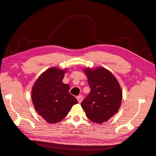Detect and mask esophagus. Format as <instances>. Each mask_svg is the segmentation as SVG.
<instances>
[{
    "label": "esophagus",
    "instance_id": "esophagus-1",
    "mask_svg": "<svg viewBox=\"0 0 156 156\" xmlns=\"http://www.w3.org/2000/svg\"><path fill=\"white\" fill-rule=\"evenodd\" d=\"M76 98H77V100H78V103H80L82 102V98H83L82 95H78V96H77Z\"/></svg>",
    "mask_w": 156,
    "mask_h": 156
}]
</instances>
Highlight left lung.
<instances>
[{"label": "left lung", "instance_id": "left-lung-1", "mask_svg": "<svg viewBox=\"0 0 156 156\" xmlns=\"http://www.w3.org/2000/svg\"><path fill=\"white\" fill-rule=\"evenodd\" d=\"M90 92L82 103L87 117L101 124L116 114L121 107L122 92L115 76L103 67L83 69Z\"/></svg>", "mask_w": 156, "mask_h": 156}]
</instances>
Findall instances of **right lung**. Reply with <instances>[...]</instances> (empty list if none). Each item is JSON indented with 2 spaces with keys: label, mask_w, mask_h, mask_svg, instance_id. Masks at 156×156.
<instances>
[{
  "label": "right lung",
  "mask_w": 156,
  "mask_h": 156,
  "mask_svg": "<svg viewBox=\"0 0 156 156\" xmlns=\"http://www.w3.org/2000/svg\"><path fill=\"white\" fill-rule=\"evenodd\" d=\"M66 69L52 67L39 76L31 90V100L37 113L49 123L65 118L77 99L69 93L70 86L62 82Z\"/></svg>",
  "instance_id": "obj_1"
}]
</instances>
